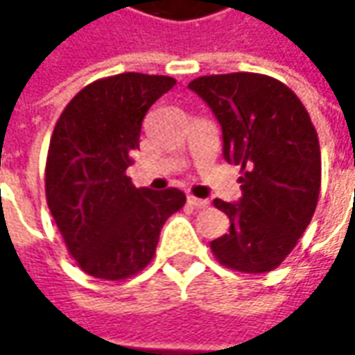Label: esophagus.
<instances>
[{
  "label": "esophagus",
  "instance_id": "obj_1",
  "mask_svg": "<svg viewBox=\"0 0 355 355\" xmlns=\"http://www.w3.org/2000/svg\"><path fill=\"white\" fill-rule=\"evenodd\" d=\"M187 203H191V205H193V207H198V209L209 207V199H199V198H193V196H187Z\"/></svg>",
  "mask_w": 355,
  "mask_h": 355
}]
</instances>
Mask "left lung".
<instances>
[{
  "label": "left lung",
  "mask_w": 355,
  "mask_h": 355,
  "mask_svg": "<svg viewBox=\"0 0 355 355\" xmlns=\"http://www.w3.org/2000/svg\"><path fill=\"white\" fill-rule=\"evenodd\" d=\"M193 90L211 108L223 157L241 166L243 196L215 199L229 217L213 254L241 272H268L286 259L314 215L320 193V144L306 108L286 85L254 73L199 76Z\"/></svg>",
  "instance_id": "8db88e82"
}]
</instances>
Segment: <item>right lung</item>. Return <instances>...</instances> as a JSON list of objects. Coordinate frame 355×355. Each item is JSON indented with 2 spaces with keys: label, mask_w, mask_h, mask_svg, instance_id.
Returning <instances> with one entry per match:
<instances>
[{
  "label": "right lung",
  "mask_w": 355,
  "mask_h": 355,
  "mask_svg": "<svg viewBox=\"0 0 355 355\" xmlns=\"http://www.w3.org/2000/svg\"><path fill=\"white\" fill-rule=\"evenodd\" d=\"M175 85L171 76L122 73L80 90L49 144L45 191L76 265L90 277L126 279L148 265L159 231L182 209L178 187H136L126 170L140 150L142 120Z\"/></svg>",
  "instance_id": "obj_1"
}]
</instances>
